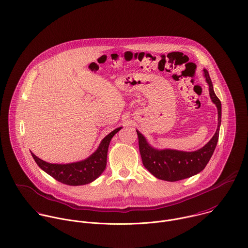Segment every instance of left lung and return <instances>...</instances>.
<instances>
[{
  "instance_id": "obj_1",
  "label": "left lung",
  "mask_w": 248,
  "mask_h": 248,
  "mask_svg": "<svg viewBox=\"0 0 248 248\" xmlns=\"http://www.w3.org/2000/svg\"><path fill=\"white\" fill-rule=\"evenodd\" d=\"M203 76L209 87L210 98L218 110L217 130L211 140L201 149L185 152L173 149H155L137 130L139 147L143 166L157 178L166 181H178L202 171L207 165L216 147L221 125V102L213 91L208 72L203 69Z\"/></svg>"
}]
</instances>
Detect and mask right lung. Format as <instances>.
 Segmentation results:
<instances>
[{"label": "right lung", "instance_id": "right-lung-1", "mask_svg": "<svg viewBox=\"0 0 248 248\" xmlns=\"http://www.w3.org/2000/svg\"><path fill=\"white\" fill-rule=\"evenodd\" d=\"M120 129L121 127L109 133L101 141L98 149L87 159L80 162L71 164H50L37 157L32 151L31 154L38 166L56 180L73 186L88 184L98 178L105 170L109 142L112 137Z\"/></svg>", "mask_w": 248, "mask_h": 248}]
</instances>
